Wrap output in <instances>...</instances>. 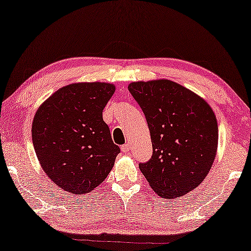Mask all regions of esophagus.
I'll list each match as a JSON object with an SVG mask.
<instances>
[{
  "label": "esophagus",
  "instance_id": "esophagus-1",
  "mask_svg": "<svg viewBox=\"0 0 251 251\" xmlns=\"http://www.w3.org/2000/svg\"><path fill=\"white\" fill-rule=\"evenodd\" d=\"M129 149H130V145H129V144H124V145H123V146L121 147L122 152L125 153V154H128Z\"/></svg>",
  "mask_w": 251,
  "mask_h": 251
}]
</instances>
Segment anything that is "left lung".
<instances>
[{
	"label": "left lung",
	"mask_w": 251,
	"mask_h": 251,
	"mask_svg": "<svg viewBox=\"0 0 251 251\" xmlns=\"http://www.w3.org/2000/svg\"><path fill=\"white\" fill-rule=\"evenodd\" d=\"M129 93L146 117L153 155L140 170L158 197L174 199L196 189L212 168L218 123L203 98L169 79L135 81Z\"/></svg>",
	"instance_id": "1"
}]
</instances>
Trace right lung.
<instances>
[{"mask_svg": "<svg viewBox=\"0 0 251 251\" xmlns=\"http://www.w3.org/2000/svg\"><path fill=\"white\" fill-rule=\"evenodd\" d=\"M115 89L108 82L70 83L34 115L31 133L40 165L59 188L75 196L96 189L121 151L102 119Z\"/></svg>", "mask_w": 251, "mask_h": 251, "instance_id": "1", "label": "right lung"}]
</instances>
